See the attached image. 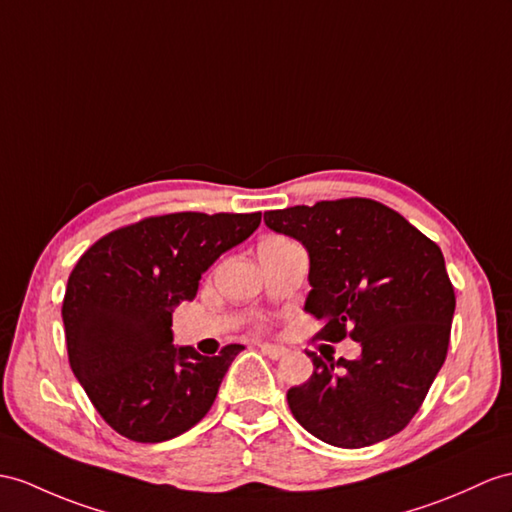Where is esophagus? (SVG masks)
I'll return each mask as SVG.
<instances>
[{
  "mask_svg": "<svg viewBox=\"0 0 512 512\" xmlns=\"http://www.w3.org/2000/svg\"><path fill=\"white\" fill-rule=\"evenodd\" d=\"M258 347H260V352H263V354H267V356H269V358H273V360H278V358H282V356L286 354V347H282V345L260 343Z\"/></svg>",
  "mask_w": 512,
  "mask_h": 512,
  "instance_id": "esophagus-1",
  "label": "esophagus"
}]
</instances>
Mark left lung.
<instances>
[{
	"instance_id": "1",
	"label": "left lung",
	"mask_w": 512,
	"mask_h": 512,
	"mask_svg": "<svg viewBox=\"0 0 512 512\" xmlns=\"http://www.w3.org/2000/svg\"><path fill=\"white\" fill-rule=\"evenodd\" d=\"M265 223L302 241L317 339L358 341V360H323L286 393L293 417L334 447L358 450L404 430L450 347L456 295L441 247L376 199L345 197L267 210Z\"/></svg>"
}]
</instances>
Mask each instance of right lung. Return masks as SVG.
Instances as JSON below:
<instances>
[{
	"label": "right lung",
	"mask_w": 512,
	"mask_h": 512,
	"mask_svg": "<svg viewBox=\"0 0 512 512\" xmlns=\"http://www.w3.org/2000/svg\"><path fill=\"white\" fill-rule=\"evenodd\" d=\"M258 226L260 213L145 217L80 256L62 299L69 365L112 430L160 443L204 419L245 347L232 343L210 358L176 347L171 313Z\"/></svg>",
	"instance_id": "obj_1"
}]
</instances>
